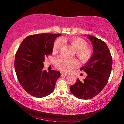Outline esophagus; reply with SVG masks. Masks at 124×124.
I'll return each instance as SVG.
<instances>
[{
  "instance_id": "obj_1",
  "label": "esophagus",
  "mask_w": 124,
  "mask_h": 124,
  "mask_svg": "<svg viewBox=\"0 0 124 124\" xmlns=\"http://www.w3.org/2000/svg\"><path fill=\"white\" fill-rule=\"evenodd\" d=\"M61 76H66L67 75V73H61Z\"/></svg>"
}]
</instances>
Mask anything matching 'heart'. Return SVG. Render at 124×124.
I'll use <instances>...</instances> for the list:
<instances>
[{"label": "heart", "instance_id": "b5f03b06", "mask_svg": "<svg viewBox=\"0 0 124 124\" xmlns=\"http://www.w3.org/2000/svg\"><path fill=\"white\" fill-rule=\"evenodd\" d=\"M62 41L68 42L75 50L78 57L83 63L89 61L92 56V51L91 49L87 47V43L84 40L77 37H72L70 38L58 39L54 42L53 47V52H57L62 45ZM54 64L56 67L62 72H68L78 65V62L73 58L64 57L60 56L55 58Z\"/></svg>", "mask_w": 124, "mask_h": 124}]
</instances>
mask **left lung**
Here are the masks:
<instances>
[{"label": "left lung", "mask_w": 124, "mask_h": 124, "mask_svg": "<svg viewBox=\"0 0 124 124\" xmlns=\"http://www.w3.org/2000/svg\"><path fill=\"white\" fill-rule=\"evenodd\" d=\"M93 46L91 58L80 68L87 73L83 81L79 79L70 87L72 93L80 99L88 100L97 95L108 83L112 68L113 60L107 45L103 41L86 35Z\"/></svg>", "instance_id": "1"}]
</instances>
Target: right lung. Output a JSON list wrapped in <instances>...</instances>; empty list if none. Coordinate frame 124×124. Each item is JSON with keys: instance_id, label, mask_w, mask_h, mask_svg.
<instances>
[{"instance_id": "add662e5", "label": "right lung", "mask_w": 124, "mask_h": 124, "mask_svg": "<svg viewBox=\"0 0 124 124\" xmlns=\"http://www.w3.org/2000/svg\"><path fill=\"white\" fill-rule=\"evenodd\" d=\"M61 34L44 33L27 37L21 44L15 57V70L21 85L27 92L41 98L54 91L58 71L43 70L45 58L52 53L53 45Z\"/></svg>"}]
</instances>
